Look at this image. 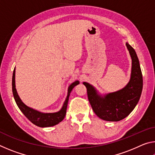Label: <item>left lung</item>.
<instances>
[{
    "instance_id": "obj_1",
    "label": "left lung",
    "mask_w": 155,
    "mask_h": 155,
    "mask_svg": "<svg viewBox=\"0 0 155 155\" xmlns=\"http://www.w3.org/2000/svg\"><path fill=\"white\" fill-rule=\"evenodd\" d=\"M132 59L129 82L122 90L101 96L90 83L83 82L87 87V96L97 116L106 121L117 122L125 118L140 101L143 88L142 73L134 48L126 43Z\"/></svg>"
}]
</instances>
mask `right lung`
<instances>
[{
	"mask_svg": "<svg viewBox=\"0 0 155 155\" xmlns=\"http://www.w3.org/2000/svg\"><path fill=\"white\" fill-rule=\"evenodd\" d=\"M15 69L13 72L12 77V91L13 95H14L15 103H16L18 108L20 109V111L22 112L27 118L30 121L36 126L40 127H52L59 122H61L64 119L65 115L66 114V110L68 100H69V96L70 92H71L72 89L74 88L76 85L79 84V81H76L74 83H72L68 89V96L64 102V104L61 107V109L59 110L58 112L55 113H42L40 111H37V110L33 109L23 103L21 101L20 98L18 96V92L15 89Z\"/></svg>",
	"mask_w": 155,
	"mask_h": 155,
	"instance_id": "1",
	"label": "right lung"
}]
</instances>
